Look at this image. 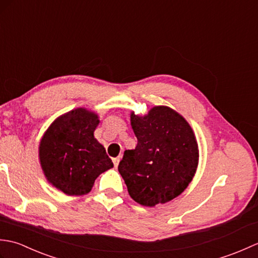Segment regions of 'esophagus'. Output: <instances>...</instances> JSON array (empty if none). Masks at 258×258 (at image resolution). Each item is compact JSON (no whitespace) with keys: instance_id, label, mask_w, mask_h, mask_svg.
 Wrapping results in <instances>:
<instances>
[{"instance_id":"obj_1","label":"esophagus","mask_w":258,"mask_h":258,"mask_svg":"<svg viewBox=\"0 0 258 258\" xmlns=\"http://www.w3.org/2000/svg\"><path fill=\"white\" fill-rule=\"evenodd\" d=\"M113 163H114V166L117 167L118 163H119V156H118V157H114V158H113Z\"/></svg>"}]
</instances>
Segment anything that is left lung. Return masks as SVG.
Wrapping results in <instances>:
<instances>
[{
  "label": "left lung",
  "mask_w": 258,
  "mask_h": 258,
  "mask_svg": "<svg viewBox=\"0 0 258 258\" xmlns=\"http://www.w3.org/2000/svg\"><path fill=\"white\" fill-rule=\"evenodd\" d=\"M131 123L138 145L125 151L118 164L130 196L144 206L172 201L196 171L199 150L193 130L166 106L153 107L144 117L132 113Z\"/></svg>",
  "instance_id": "8db88e82"
}]
</instances>
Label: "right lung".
Instances as JSON below:
<instances>
[{"mask_svg":"<svg viewBox=\"0 0 258 258\" xmlns=\"http://www.w3.org/2000/svg\"><path fill=\"white\" fill-rule=\"evenodd\" d=\"M97 115L76 108L62 115L43 136L40 161L48 182L68 195H84L100 174L113 167L94 139Z\"/></svg>","mask_w":258,"mask_h":258,"instance_id":"obj_1","label":"right lung"}]
</instances>
